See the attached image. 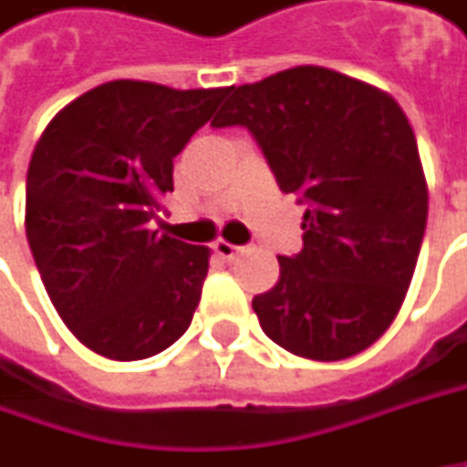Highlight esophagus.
Listing matches in <instances>:
<instances>
[{
	"label": "esophagus",
	"mask_w": 467,
	"mask_h": 467,
	"mask_svg": "<svg viewBox=\"0 0 467 467\" xmlns=\"http://www.w3.org/2000/svg\"><path fill=\"white\" fill-rule=\"evenodd\" d=\"M213 251H216V256H222V259H234L243 248L227 243V240H216V243H213Z\"/></svg>",
	"instance_id": "esophagus-1"
}]
</instances>
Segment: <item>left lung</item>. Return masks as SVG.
<instances>
[{
    "instance_id": "obj_1",
    "label": "left lung",
    "mask_w": 467,
    "mask_h": 467,
    "mask_svg": "<svg viewBox=\"0 0 467 467\" xmlns=\"http://www.w3.org/2000/svg\"><path fill=\"white\" fill-rule=\"evenodd\" d=\"M211 125L248 128L277 187L307 205L302 251L277 256V283L254 296L265 334L313 360L374 345L401 310L428 222L417 139L399 101L348 74L294 66L230 88Z\"/></svg>"
}]
</instances>
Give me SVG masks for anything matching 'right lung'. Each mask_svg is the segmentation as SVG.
Returning a JSON list of instances; mask_svg holds the SVG:
<instances>
[{
    "mask_svg": "<svg viewBox=\"0 0 467 467\" xmlns=\"http://www.w3.org/2000/svg\"><path fill=\"white\" fill-rule=\"evenodd\" d=\"M230 88L104 82L64 107L26 176V237L71 334L111 360L162 353L190 328L211 251L154 230L173 157Z\"/></svg>",
    "mask_w": 467,
    "mask_h": 467,
    "instance_id": "add662e5",
    "label": "right lung"
}]
</instances>
